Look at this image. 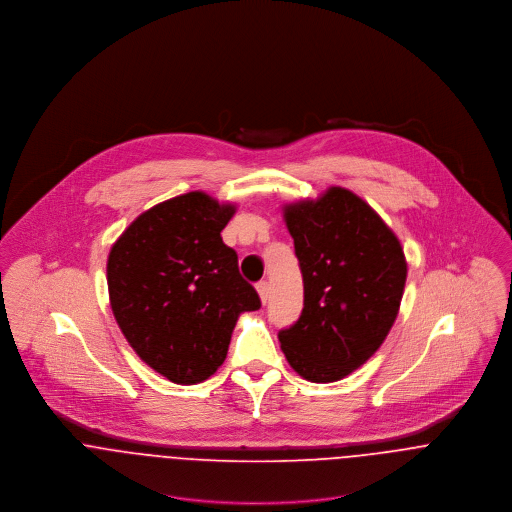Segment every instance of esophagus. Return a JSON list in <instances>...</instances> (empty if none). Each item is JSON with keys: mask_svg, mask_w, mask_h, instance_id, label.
Returning <instances> with one entry per match:
<instances>
[{"mask_svg": "<svg viewBox=\"0 0 512 512\" xmlns=\"http://www.w3.org/2000/svg\"><path fill=\"white\" fill-rule=\"evenodd\" d=\"M256 290H258L262 303H268V299H270V284L268 282H258Z\"/></svg>", "mask_w": 512, "mask_h": 512, "instance_id": "1", "label": "esophagus"}]
</instances>
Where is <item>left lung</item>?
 Instances as JSON below:
<instances>
[{
	"instance_id": "1",
	"label": "left lung",
	"mask_w": 512,
	"mask_h": 512,
	"mask_svg": "<svg viewBox=\"0 0 512 512\" xmlns=\"http://www.w3.org/2000/svg\"><path fill=\"white\" fill-rule=\"evenodd\" d=\"M303 276V311L278 333L293 370L335 382L365 365L392 329L406 258L396 234L343 187L284 207Z\"/></svg>"
}]
</instances>
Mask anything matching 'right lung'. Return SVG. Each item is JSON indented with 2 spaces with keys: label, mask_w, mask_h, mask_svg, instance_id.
<instances>
[{
  "label": "right lung",
  "mask_w": 512,
  "mask_h": 512,
  "mask_svg": "<svg viewBox=\"0 0 512 512\" xmlns=\"http://www.w3.org/2000/svg\"><path fill=\"white\" fill-rule=\"evenodd\" d=\"M236 207L191 191L151 207L114 242L112 313L138 357L175 384L217 372L238 315L260 309L222 228Z\"/></svg>",
  "instance_id": "right-lung-1"
}]
</instances>
